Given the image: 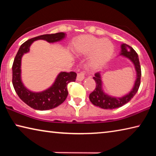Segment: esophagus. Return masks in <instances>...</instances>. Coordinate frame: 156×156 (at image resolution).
Listing matches in <instances>:
<instances>
[{
	"mask_svg": "<svg viewBox=\"0 0 156 156\" xmlns=\"http://www.w3.org/2000/svg\"><path fill=\"white\" fill-rule=\"evenodd\" d=\"M84 78V72H80V73H78L77 78H76V79H77L78 81L83 80Z\"/></svg>",
	"mask_w": 156,
	"mask_h": 156,
	"instance_id": "34e87169",
	"label": "esophagus"
}]
</instances>
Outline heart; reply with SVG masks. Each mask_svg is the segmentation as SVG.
<instances>
[{
	"label": "heart",
	"mask_w": 156,
	"mask_h": 156,
	"mask_svg": "<svg viewBox=\"0 0 156 156\" xmlns=\"http://www.w3.org/2000/svg\"><path fill=\"white\" fill-rule=\"evenodd\" d=\"M72 50L77 55H88L89 64L98 69L109 61L114 52V46L108 39L100 38L92 35H82L72 43Z\"/></svg>",
	"instance_id": "heart-1"
}]
</instances>
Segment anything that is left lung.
<instances>
[{"label":"left lung","mask_w":156,"mask_h":156,"mask_svg":"<svg viewBox=\"0 0 156 156\" xmlns=\"http://www.w3.org/2000/svg\"><path fill=\"white\" fill-rule=\"evenodd\" d=\"M119 56L128 58L133 63L135 67L136 79L133 88L128 94L121 97L110 96L105 93L102 88V81L100 72L95 73V76L93 78L96 82V88L92 93L89 94V100L95 106L105 109H113L119 108L130 101L138 90L140 84L141 68L138 54L131 47L122 43L121 44V51Z\"/></svg>","instance_id":"1"}]
</instances>
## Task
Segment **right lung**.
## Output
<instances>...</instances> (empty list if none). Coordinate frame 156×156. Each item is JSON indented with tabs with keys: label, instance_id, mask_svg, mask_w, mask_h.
Returning <instances> with one entry per match:
<instances>
[{
	"label": "right lung",
	"instance_id": "obj_1",
	"mask_svg": "<svg viewBox=\"0 0 156 156\" xmlns=\"http://www.w3.org/2000/svg\"><path fill=\"white\" fill-rule=\"evenodd\" d=\"M66 34L59 32L44 34L35 37L21 44L12 65V83L18 97L28 106L36 110H49L61 105L68 95L67 84L76 81V72H60L52 85L43 91L34 92L26 87L21 79V60L25 54L30 51V46L34 41L44 40L49 43L61 41Z\"/></svg>",
	"mask_w": 156,
	"mask_h": 156
}]
</instances>
